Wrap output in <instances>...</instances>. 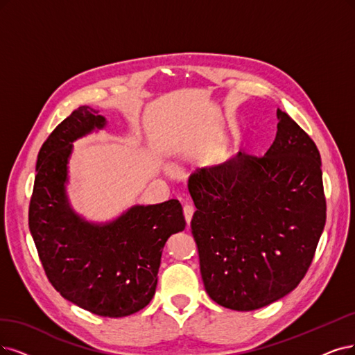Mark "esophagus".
<instances>
[{
	"label": "esophagus",
	"instance_id": "esophagus-1",
	"mask_svg": "<svg viewBox=\"0 0 355 355\" xmlns=\"http://www.w3.org/2000/svg\"><path fill=\"white\" fill-rule=\"evenodd\" d=\"M182 212H184V218H186L187 225H190L193 214H194V207L191 205H184V207H182Z\"/></svg>",
	"mask_w": 355,
	"mask_h": 355
}]
</instances>
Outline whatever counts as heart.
Instances as JSON below:
<instances>
[{
	"instance_id": "1",
	"label": "heart",
	"mask_w": 355,
	"mask_h": 355,
	"mask_svg": "<svg viewBox=\"0 0 355 355\" xmlns=\"http://www.w3.org/2000/svg\"><path fill=\"white\" fill-rule=\"evenodd\" d=\"M165 173H166L168 175H171V174L174 173V168H173V166H169V165H168V166H165Z\"/></svg>"
}]
</instances>
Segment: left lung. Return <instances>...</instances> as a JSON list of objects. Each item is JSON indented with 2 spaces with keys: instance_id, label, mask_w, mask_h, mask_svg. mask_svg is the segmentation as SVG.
Returning a JSON list of instances; mask_svg holds the SVG:
<instances>
[{
  "instance_id": "left-lung-1",
  "label": "left lung",
  "mask_w": 355,
  "mask_h": 355,
  "mask_svg": "<svg viewBox=\"0 0 355 355\" xmlns=\"http://www.w3.org/2000/svg\"><path fill=\"white\" fill-rule=\"evenodd\" d=\"M277 115V137L263 157L239 152L189 180L205 290L237 311L294 290L326 222L320 153L290 115Z\"/></svg>"
}]
</instances>
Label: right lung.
I'll use <instances>...</instances> for the list:
<instances>
[{
	"label": "right lung",
	"instance_id": "add662e5",
	"mask_svg": "<svg viewBox=\"0 0 355 355\" xmlns=\"http://www.w3.org/2000/svg\"><path fill=\"white\" fill-rule=\"evenodd\" d=\"M107 124L85 105L52 131L37 155L29 228L49 282L65 300L98 316L124 318L150 303L164 245L186 219L175 199L133 205L107 222L74 211L67 193L73 143Z\"/></svg>",
	"mask_w": 355,
	"mask_h": 355
}]
</instances>
